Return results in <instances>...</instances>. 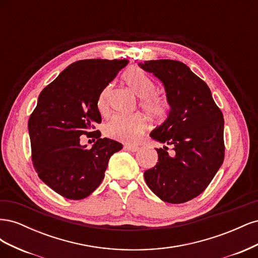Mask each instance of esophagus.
<instances>
[{
  "label": "esophagus",
  "instance_id": "34e87169",
  "mask_svg": "<svg viewBox=\"0 0 258 258\" xmlns=\"http://www.w3.org/2000/svg\"><path fill=\"white\" fill-rule=\"evenodd\" d=\"M124 148H126V150H128V151H130V152H138L139 151V146L138 145H132V144H127V145H124Z\"/></svg>",
  "mask_w": 258,
  "mask_h": 258
}]
</instances>
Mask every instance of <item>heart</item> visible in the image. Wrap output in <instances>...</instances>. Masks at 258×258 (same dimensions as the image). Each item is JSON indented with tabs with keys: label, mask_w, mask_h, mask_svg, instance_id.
I'll use <instances>...</instances> for the list:
<instances>
[{
	"label": "heart",
	"mask_w": 258,
	"mask_h": 258,
	"mask_svg": "<svg viewBox=\"0 0 258 258\" xmlns=\"http://www.w3.org/2000/svg\"><path fill=\"white\" fill-rule=\"evenodd\" d=\"M124 81L135 95L140 98V106L154 119H162L167 115L168 104L162 97L154 93L155 83L141 70H130L124 75ZM110 88H105L99 97L98 110L101 115H107L110 111L108 97ZM147 128V120L143 115L115 116L104 126V135L121 142H135Z\"/></svg>",
	"instance_id": "obj_1"
}]
</instances>
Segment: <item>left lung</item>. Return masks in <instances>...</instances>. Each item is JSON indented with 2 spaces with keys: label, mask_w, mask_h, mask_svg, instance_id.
Masks as SVG:
<instances>
[{
  "label": "left lung",
  "mask_w": 258,
  "mask_h": 258,
  "mask_svg": "<svg viewBox=\"0 0 258 258\" xmlns=\"http://www.w3.org/2000/svg\"><path fill=\"white\" fill-rule=\"evenodd\" d=\"M162 83L170 110L151 138L173 146L156 148L158 162L144 178L162 201L183 204L197 197L224 161V118L208 85L183 62L160 59L139 63Z\"/></svg>",
  "instance_id": "left-lung-1"
}]
</instances>
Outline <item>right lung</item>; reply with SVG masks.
Returning <instances> with one entry per match:
<instances>
[{"label":"right lung","mask_w":258,"mask_h":258,"mask_svg":"<svg viewBox=\"0 0 258 258\" xmlns=\"http://www.w3.org/2000/svg\"><path fill=\"white\" fill-rule=\"evenodd\" d=\"M128 60L76 61L42 90L28 122L34 169L42 181L72 200L88 197L104 178L111 156L122 145L89 132L101 122L98 100ZM95 134L90 150L80 144L83 134Z\"/></svg>","instance_id":"right-lung-1"}]
</instances>
